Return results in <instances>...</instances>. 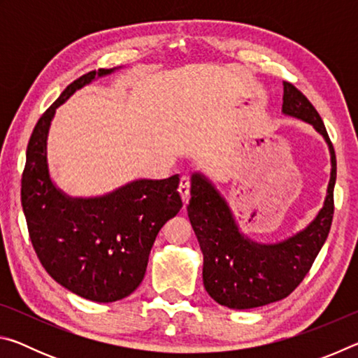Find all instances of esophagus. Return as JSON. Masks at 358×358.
I'll return each mask as SVG.
<instances>
[{
	"mask_svg": "<svg viewBox=\"0 0 358 358\" xmlns=\"http://www.w3.org/2000/svg\"><path fill=\"white\" fill-rule=\"evenodd\" d=\"M189 189H191V181L187 177H181L180 178V186H178V191H180V196L183 199V203H187L189 201Z\"/></svg>",
	"mask_w": 358,
	"mask_h": 358,
	"instance_id": "34e87169",
	"label": "esophagus"
}]
</instances>
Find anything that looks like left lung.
Wrapping results in <instances>:
<instances>
[{
    "mask_svg": "<svg viewBox=\"0 0 358 358\" xmlns=\"http://www.w3.org/2000/svg\"><path fill=\"white\" fill-rule=\"evenodd\" d=\"M282 113L310 123L325 138L331 172L324 207L306 229L280 243L262 245L248 238L229 205L202 173H192L187 216L203 254V286L215 301L230 310H250L286 299L310 271L329 237L336 181V156L324 121L300 90L284 82Z\"/></svg>",
    "mask_w": 358,
    "mask_h": 358,
    "instance_id": "1",
    "label": "left lung"
}]
</instances>
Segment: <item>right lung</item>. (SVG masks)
I'll use <instances>...</instances> for the list:
<instances>
[{
    "label": "right lung",
    "instance_id": "right-lung-1",
    "mask_svg": "<svg viewBox=\"0 0 358 358\" xmlns=\"http://www.w3.org/2000/svg\"><path fill=\"white\" fill-rule=\"evenodd\" d=\"M78 77L36 123L22 175V207L42 266L58 284L83 299L110 303L142 282L156 235L183 207L178 175L136 180L99 197H71L53 185L47 137L57 108L96 77Z\"/></svg>",
    "mask_w": 358,
    "mask_h": 358
}]
</instances>
